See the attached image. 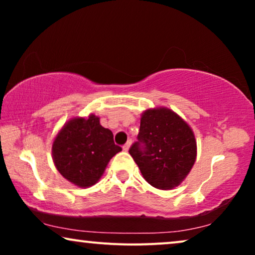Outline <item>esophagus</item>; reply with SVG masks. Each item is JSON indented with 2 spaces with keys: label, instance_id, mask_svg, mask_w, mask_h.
Instances as JSON below:
<instances>
[{
  "label": "esophagus",
  "instance_id": "obj_1",
  "mask_svg": "<svg viewBox=\"0 0 255 255\" xmlns=\"http://www.w3.org/2000/svg\"><path fill=\"white\" fill-rule=\"evenodd\" d=\"M130 145H131V142H130V141H128L127 144L123 145V151L128 152V148H130Z\"/></svg>",
  "mask_w": 255,
  "mask_h": 255
}]
</instances>
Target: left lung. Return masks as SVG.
I'll list each match as a JSON object with an SVG mask.
<instances>
[{
	"mask_svg": "<svg viewBox=\"0 0 255 255\" xmlns=\"http://www.w3.org/2000/svg\"><path fill=\"white\" fill-rule=\"evenodd\" d=\"M137 139L128 153L144 179L158 189L179 186L196 160L193 131L182 118L166 108L142 114Z\"/></svg>",
	"mask_w": 255,
	"mask_h": 255,
	"instance_id": "left-lung-1",
	"label": "left lung"
}]
</instances>
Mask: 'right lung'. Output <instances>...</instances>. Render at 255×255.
I'll list each match as a JSON object with an SVG mask.
<instances>
[{
    "instance_id": "right-lung-1",
    "label": "right lung",
    "mask_w": 255,
    "mask_h": 255,
    "mask_svg": "<svg viewBox=\"0 0 255 255\" xmlns=\"http://www.w3.org/2000/svg\"><path fill=\"white\" fill-rule=\"evenodd\" d=\"M122 151L114 142L109 128L100 124V118H74L54 139L52 146L54 165L65 179L86 188L101 179L115 154Z\"/></svg>"
}]
</instances>
